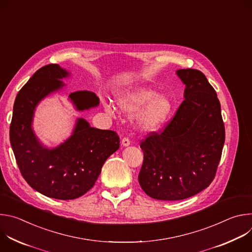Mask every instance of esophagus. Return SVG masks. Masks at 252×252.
I'll return each mask as SVG.
<instances>
[{
	"mask_svg": "<svg viewBox=\"0 0 252 252\" xmlns=\"http://www.w3.org/2000/svg\"><path fill=\"white\" fill-rule=\"evenodd\" d=\"M129 145H130V141H129V139L127 137H124L122 139V146L123 147H128Z\"/></svg>",
	"mask_w": 252,
	"mask_h": 252,
	"instance_id": "34e87169",
	"label": "esophagus"
}]
</instances>
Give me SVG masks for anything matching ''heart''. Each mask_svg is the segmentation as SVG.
Here are the masks:
<instances>
[{"mask_svg": "<svg viewBox=\"0 0 252 252\" xmlns=\"http://www.w3.org/2000/svg\"><path fill=\"white\" fill-rule=\"evenodd\" d=\"M115 101L122 112H134L131 122L143 132L158 130L172 111V100L167 94H158L156 90L145 86H136L120 92ZM103 106L106 113L113 114L111 104L104 103Z\"/></svg>", "mask_w": 252, "mask_h": 252, "instance_id": "obj_1", "label": "heart"}]
</instances>
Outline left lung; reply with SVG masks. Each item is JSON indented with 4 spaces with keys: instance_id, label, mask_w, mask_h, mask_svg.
Instances as JSON below:
<instances>
[{
    "instance_id": "obj_1",
    "label": "left lung",
    "mask_w": 252,
    "mask_h": 252,
    "mask_svg": "<svg viewBox=\"0 0 252 252\" xmlns=\"http://www.w3.org/2000/svg\"><path fill=\"white\" fill-rule=\"evenodd\" d=\"M186 86L185 100L161 133L154 132L140 149L138 183L149 196L181 200L197 194L213 181L225 139L220 102L201 71L177 69Z\"/></svg>"
}]
</instances>
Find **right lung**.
<instances>
[{
	"instance_id": "right-lung-1",
	"label": "right lung",
	"mask_w": 252,
	"mask_h": 252,
	"mask_svg": "<svg viewBox=\"0 0 252 252\" xmlns=\"http://www.w3.org/2000/svg\"><path fill=\"white\" fill-rule=\"evenodd\" d=\"M70 71L57 63L38 69L16 96L10 126L11 146L20 171L31 188L56 199H75L88 192L97 179L104 161L120 148L113 130L92 127L78 118L70 135L55 148H49L35 134L32 122L39 103L63 91V79ZM68 100L77 112L98 106L95 94L71 93Z\"/></svg>"
}]
</instances>
